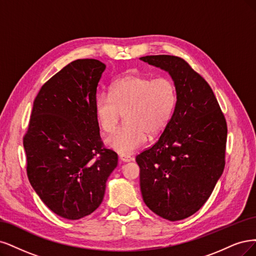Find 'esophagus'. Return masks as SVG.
Instances as JSON below:
<instances>
[{
	"instance_id": "obj_1",
	"label": "esophagus",
	"mask_w": 256,
	"mask_h": 256,
	"mask_svg": "<svg viewBox=\"0 0 256 256\" xmlns=\"http://www.w3.org/2000/svg\"><path fill=\"white\" fill-rule=\"evenodd\" d=\"M119 158L123 162H128L130 160H133V158H132V156L128 155V154H120L119 155Z\"/></svg>"
}]
</instances>
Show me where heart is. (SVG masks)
Segmentation results:
<instances>
[{"label":"heart","instance_id":"heart-1","mask_svg":"<svg viewBox=\"0 0 256 256\" xmlns=\"http://www.w3.org/2000/svg\"><path fill=\"white\" fill-rule=\"evenodd\" d=\"M176 104V89L170 78L126 74L112 82L110 94L96 96L94 110L104 133H112L123 112L126 123L106 139V144L128 154L144 146L146 134L154 136L167 126Z\"/></svg>","mask_w":256,"mask_h":256}]
</instances>
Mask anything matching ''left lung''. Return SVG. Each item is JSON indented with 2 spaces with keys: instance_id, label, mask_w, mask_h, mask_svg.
I'll return each instance as SVG.
<instances>
[{
  "instance_id": "obj_1",
  "label": "left lung",
  "mask_w": 256,
  "mask_h": 256,
  "mask_svg": "<svg viewBox=\"0 0 256 256\" xmlns=\"http://www.w3.org/2000/svg\"><path fill=\"white\" fill-rule=\"evenodd\" d=\"M140 60L167 71L176 89L174 112L158 142L136 156L140 190L156 215L182 220L202 208L224 172L226 118L208 82L180 57Z\"/></svg>"
}]
</instances>
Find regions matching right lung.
I'll list each match as a JSON object with an SVG mask.
<instances>
[{"instance_id":"obj_1","label":"right lung","mask_w":256,"mask_h":256,"mask_svg":"<svg viewBox=\"0 0 256 256\" xmlns=\"http://www.w3.org/2000/svg\"><path fill=\"white\" fill-rule=\"evenodd\" d=\"M106 66L76 60L41 87L23 138L30 183L48 208L78 220L103 201L118 155L105 149L94 110Z\"/></svg>"}]
</instances>
